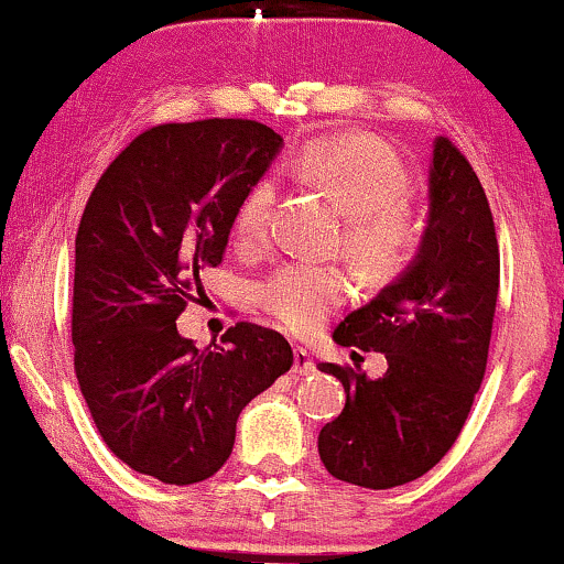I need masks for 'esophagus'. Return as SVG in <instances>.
<instances>
[{
    "label": "esophagus",
    "mask_w": 564,
    "mask_h": 564,
    "mask_svg": "<svg viewBox=\"0 0 564 564\" xmlns=\"http://www.w3.org/2000/svg\"><path fill=\"white\" fill-rule=\"evenodd\" d=\"M291 371H294V377H310V373H315V364L313 358H310L307 349H294V368H291Z\"/></svg>",
    "instance_id": "obj_1"
}]
</instances>
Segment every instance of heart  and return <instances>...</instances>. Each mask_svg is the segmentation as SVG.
Segmentation results:
<instances>
[{
  "mask_svg": "<svg viewBox=\"0 0 564 564\" xmlns=\"http://www.w3.org/2000/svg\"><path fill=\"white\" fill-rule=\"evenodd\" d=\"M304 183L323 187L347 215L345 251L371 278L405 270L424 241L422 223L405 209L408 172L398 153L373 134H323L304 142L291 161ZM275 209V183L257 180L238 200L232 236L241 246L268 238ZM349 278L332 264L291 262L264 278L260 302L283 328L313 334L347 302Z\"/></svg>",
  "mask_w": 564,
  "mask_h": 564,
  "instance_id": "heart-1",
  "label": "heart"
}]
</instances>
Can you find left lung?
Here are the masks:
<instances>
[{"mask_svg": "<svg viewBox=\"0 0 564 564\" xmlns=\"http://www.w3.org/2000/svg\"><path fill=\"white\" fill-rule=\"evenodd\" d=\"M498 268L480 180L448 138H435L416 260L334 332L336 345L384 352L387 373L368 379L318 366L347 392L318 435L321 462L336 480L387 490L422 477L451 451L485 377Z\"/></svg>", "mask_w": 564, "mask_h": 564, "instance_id": "8db88e82", "label": "left lung"}]
</instances>
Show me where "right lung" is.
Returning a JSON list of instances; mask_svg holds the SVG:
<instances>
[{"mask_svg": "<svg viewBox=\"0 0 564 564\" xmlns=\"http://www.w3.org/2000/svg\"><path fill=\"white\" fill-rule=\"evenodd\" d=\"M281 148L249 119L153 127L102 172L82 215L76 379L108 448L159 482L215 475L243 408L294 364L289 341L257 323L204 349L177 332L198 273L223 262L238 200Z\"/></svg>", "mask_w": 564, "mask_h": 564, "instance_id": "right-lung-1", "label": "right lung"}]
</instances>
